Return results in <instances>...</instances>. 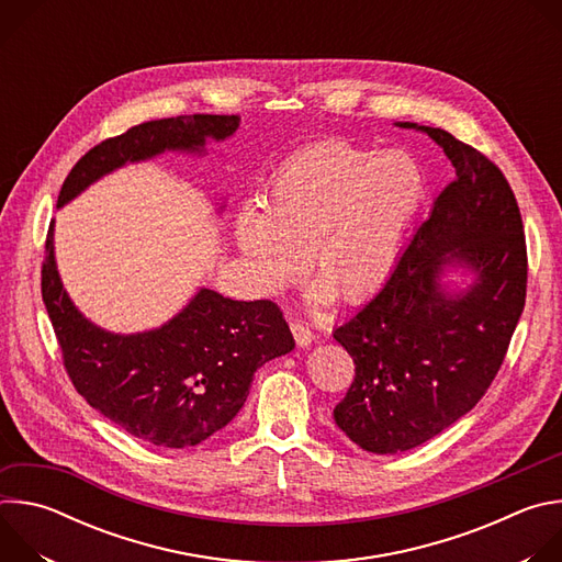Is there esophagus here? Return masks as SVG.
Wrapping results in <instances>:
<instances>
[{
  "label": "esophagus",
  "mask_w": 562,
  "mask_h": 562,
  "mask_svg": "<svg viewBox=\"0 0 562 562\" xmlns=\"http://www.w3.org/2000/svg\"><path fill=\"white\" fill-rule=\"evenodd\" d=\"M291 331H293V338H295L297 347H308V345L313 342V331H311L306 325L293 323V325H291Z\"/></svg>",
  "instance_id": "1"
}]
</instances>
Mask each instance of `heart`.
<instances>
[{"label":"heart","mask_w":562,"mask_h":562,"mask_svg":"<svg viewBox=\"0 0 562 562\" xmlns=\"http://www.w3.org/2000/svg\"><path fill=\"white\" fill-rule=\"evenodd\" d=\"M425 189L405 150L317 142L271 176L260 211L235 215L233 243L265 293L295 282L306 258L315 302H360L395 269Z\"/></svg>","instance_id":"heart-1"}]
</instances>
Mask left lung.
<instances>
[{
	"label": "left lung",
	"mask_w": 562,
	"mask_h": 562,
	"mask_svg": "<svg viewBox=\"0 0 562 562\" xmlns=\"http://www.w3.org/2000/svg\"><path fill=\"white\" fill-rule=\"evenodd\" d=\"M395 126L427 133L456 178L382 289L334 331L356 364L334 418L371 453L414 449L477 405L505 360L527 295L525 231L503 171L442 128ZM447 266L474 273L467 290L441 284Z\"/></svg>",
	"instance_id": "8db88e82"
}]
</instances>
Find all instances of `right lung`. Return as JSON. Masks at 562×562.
Listing matches in <instances>:
<instances>
[{
  "label": "right lung",
  "mask_w": 562,
  "mask_h": 562,
  "mask_svg": "<svg viewBox=\"0 0 562 562\" xmlns=\"http://www.w3.org/2000/svg\"><path fill=\"white\" fill-rule=\"evenodd\" d=\"M239 126L237 115L153 120L93 146L66 176L57 209L100 178L165 150L204 153ZM53 224L46 235L42 297L66 373L104 418L155 447H195L245 407L254 373L295 342L271 300H231L200 289L167 325L144 334H111L70 302L55 265Z\"/></svg>",
  "instance_id": "1"
}]
</instances>
